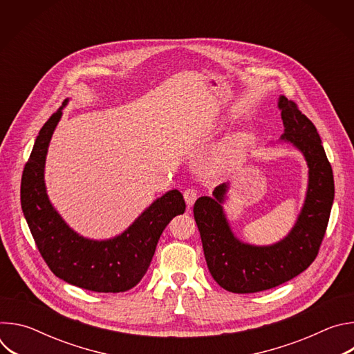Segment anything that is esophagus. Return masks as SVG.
<instances>
[{
    "mask_svg": "<svg viewBox=\"0 0 354 354\" xmlns=\"http://www.w3.org/2000/svg\"><path fill=\"white\" fill-rule=\"evenodd\" d=\"M183 197H185L187 207H192L194 205L196 198H197V192L194 189H187V190L183 192Z\"/></svg>",
    "mask_w": 354,
    "mask_h": 354,
    "instance_id": "34e87169",
    "label": "esophagus"
}]
</instances>
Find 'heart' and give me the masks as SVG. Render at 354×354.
<instances>
[{"mask_svg":"<svg viewBox=\"0 0 354 354\" xmlns=\"http://www.w3.org/2000/svg\"><path fill=\"white\" fill-rule=\"evenodd\" d=\"M250 141V134L245 130L234 131L210 156L205 165V172L209 176H221L231 171L245 156Z\"/></svg>","mask_w":354,"mask_h":354,"instance_id":"obj_1","label":"heart"}]
</instances>
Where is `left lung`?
Instances as JSON below:
<instances>
[{"label":"left lung","instance_id":"obj_1","mask_svg":"<svg viewBox=\"0 0 354 354\" xmlns=\"http://www.w3.org/2000/svg\"><path fill=\"white\" fill-rule=\"evenodd\" d=\"M277 106L284 126L279 142L295 147L308 165L306 200L291 231L272 245L236 238L223 207L230 183L217 186L213 197H198L193 207L213 279L236 294L269 290L304 272L318 255L333 205V172L317 127L286 96L280 95Z\"/></svg>","mask_w":354,"mask_h":354}]
</instances>
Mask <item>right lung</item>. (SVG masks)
Here are the masks:
<instances>
[{"label": "right lung", "mask_w": 354, "mask_h": 354, "mask_svg": "<svg viewBox=\"0 0 354 354\" xmlns=\"http://www.w3.org/2000/svg\"><path fill=\"white\" fill-rule=\"evenodd\" d=\"M67 104L68 99L35 140L22 174V212L40 255L59 279L95 292L127 291L147 273L165 227L185 213V200L176 189L167 192L127 230L109 239H89L75 232L52 205L44 183L48 144Z\"/></svg>", "instance_id": "add662e5"}]
</instances>
